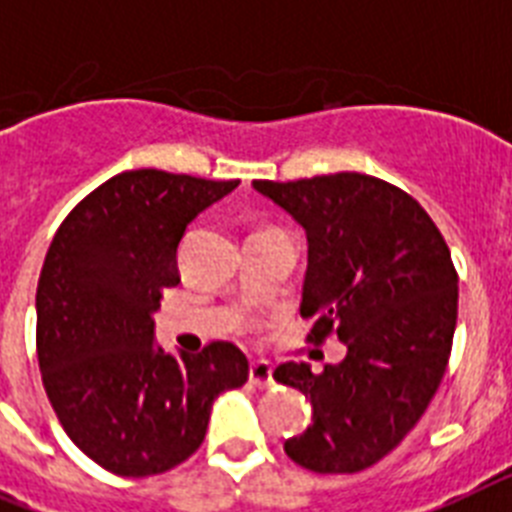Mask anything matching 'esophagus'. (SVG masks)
I'll return each mask as SVG.
<instances>
[{"label": "esophagus", "instance_id": "obj_1", "mask_svg": "<svg viewBox=\"0 0 512 512\" xmlns=\"http://www.w3.org/2000/svg\"><path fill=\"white\" fill-rule=\"evenodd\" d=\"M249 384L257 386V389H270V386L276 384V381H273V368H270V363L257 360V363L249 365Z\"/></svg>", "mask_w": 512, "mask_h": 512}]
</instances>
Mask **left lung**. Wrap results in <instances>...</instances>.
<instances>
[{
  "label": "left lung",
  "instance_id": "obj_1",
  "mask_svg": "<svg viewBox=\"0 0 512 512\" xmlns=\"http://www.w3.org/2000/svg\"><path fill=\"white\" fill-rule=\"evenodd\" d=\"M307 236L302 318L310 342L334 334L339 365H278L273 378L313 405L286 455L315 473H357L389 455L442 384L458 321V273L429 213L365 173L252 181Z\"/></svg>",
  "mask_w": 512,
  "mask_h": 512
}]
</instances>
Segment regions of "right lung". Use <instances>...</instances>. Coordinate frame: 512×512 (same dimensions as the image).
Listing matches in <instances>:
<instances>
[{
    "mask_svg": "<svg viewBox=\"0 0 512 512\" xmlns=\"http://www.w3.org/2000/svg\"><path fill=\"white\" fill-rule=\"evenodd\" d=\"M239 181L126 170L62 220L36 289L41 381L62 429L110 473L176 468L205 439L215 397L249 376L231 342L170 355L155 342L162 289L181 284L178 247Z\"/></svg>",
    "mask_w": 512,
    "mask_h": 512,
    "instance_id": "1",
    "label": "right lung"
}]
</instances>
